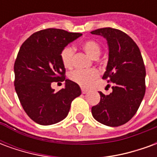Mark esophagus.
I'll list each match as a JSON object with an SVG mask.
<instances>
[{
  "label": "esophagus",
  "instance_id": "esophagus-1",
  "mask_svg": "<svg viewBox=\"0 0 157 157\" xmlns=\"http://www.w3.org/2000/svg\"><path fill=\"white\" fill-rule=\"evenodd\" d=\"M87 92H88V90H87V89L82 88V92L83 93V94H86V93Z\"/></svg>",
  "mask_w": 157,
  "mask_h": 157
}]
</instances>
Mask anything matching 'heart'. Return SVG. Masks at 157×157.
<instances>
[{
    "instance_id": "1",
    "label": "heart",
    "mask_w": 157,
    "mask_h": 157,
    "mask_svg": "<svg viewBox=\"0 0 157 157\" xmlns=\"http://www.w3.org/2000/svg\"><path fill=\"white\" fill-rule=\"evenodd\" d=\"M82 49L91 59H97L101 53V47L95 40H86L82 45ZM74 50L71 47H65L61 52V61L65 68L72 66ZM99 72L95 69L91 70H77L70 74V79L82 86H88L93 81L98 77Z\"/></svg>"
}]
</instances>
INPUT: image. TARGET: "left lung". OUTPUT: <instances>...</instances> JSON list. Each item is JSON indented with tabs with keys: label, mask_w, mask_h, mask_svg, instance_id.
<instances>
[{
	"label": "left lung",
	"mask_w": 157,
	"mask_h": 157,
	"mask_svg": "<svg viewBox=\"0 0 157 157\" xmlns=\"http://www.w3.org/2000/svg\"><path fill=\"white\" fill-rule=\"evenodd\" d=\"M92 34L103 37L109 59L103 79L113 83V92L92 108L93 118L107 126L124 124L137 112L145 92V68L140 48L125 33L112 28L99 29Z\"/></svg>",
	"instance_id": "1"
}]
</instances>
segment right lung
I'll return each instance as SVG.
<instances>
[{"mask_svg": "<svg viewBox=\"0 0 157 157\" xmlns=\"http://www.w3.org/2000/svg\"><path fill=\"white\" fill-rule=\"evenodd\" d=\"M82 34L48 29L33 33L21 46L14 65L15 90L29 118L41 125L60 122L68 115L71 102L82 94L78 84L65 79L61 52ZM66 81L55 93L53 81Z\"/></svg>", "mask_w": 157, "mask_h": 157, "instance_id": "obj_1", "label": "right lung"}]
</instances>
